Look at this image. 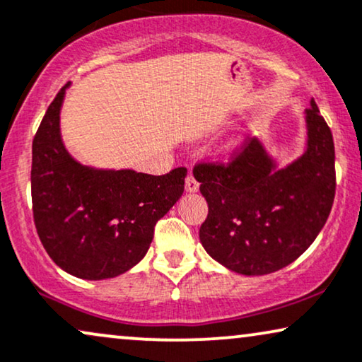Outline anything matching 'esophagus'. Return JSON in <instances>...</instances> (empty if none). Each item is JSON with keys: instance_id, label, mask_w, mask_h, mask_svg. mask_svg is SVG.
Wrapping results in <instances>:
<instances>
[{"instance_id": "1", "label": "esophagus", "mask_w": 362, "mask_h": 362, "mask_svg": "<svg viewBox=\"0 0 362 362\" xmlns=\"http://www.w3.org/2000/svg\"><path fill=\"white\" fill-rule=\"evenodd\" d=\"M185 190L190 192V194H192V192L199 190V182L195 180V177L192 175V173L189 177H187V180H185Z\"/></svg>"}]
</instances>
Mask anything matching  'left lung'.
I'll list each match as a JSON object with an SVG mask.
<instances>
[{"mask_svg":"<svg viewBox=\"0 0 362 362\" xmlns=\"http://www.w3.org/2000/svg\"><path fill=\"white\" fill-rule=\"evenodd\" d=\"M305 150L279 168L259 139L228 162L199 163L194 177L209 204L200 242L210 257L244 276L286 267L308 250L336 194L331 128L313 100L304 112Z\"/></svg>","mask_w":362,"mask_h":362,"instance_id":"1","label":"left lung"}]
</instances>
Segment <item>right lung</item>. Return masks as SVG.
Returning <instances> with one entry per match:
<instances>
[{
	"label": "right lung",
	"mask_w": 362,
	"mask_h": 362,
	"mask_svg": "<svg viewBox=\"0 0 362 362\" xmlns=\"http://www.w3.org/2000/svg\"><path fill=\"white\" fill-rule=\"evenodd\" d=\"M68 86L58 91L33 139V218L41 244L58 267L86 281H102L145 257L155 223L184 194L187 168L148 175L76 162L59 134Z\"/></svg>",
	"instance_id": "right-lung-1"
}]
</instances>
